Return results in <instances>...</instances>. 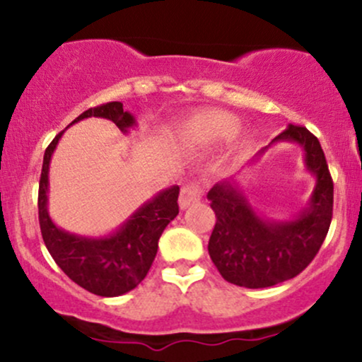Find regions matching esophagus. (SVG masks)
Listing matches in <instances>:
<instances>
[{
	"instance_id": "1",
	"label": "esophagus",
	"mask_w": 362,
	"mask_h": 362,
	"mask_svg": "<svg viewBox=\"0 0 362 362\" xmlns=\"http://www.w3.org/2000/svg\"><path fill=\"white\" fill-rule=\"evenodd\" d=\"M202 197V189L199 184H187L182 187L180 190V199H178V204L180 209H187V207L194 206L195 202L201 201Z\"/></svg>"
}]
</instances>
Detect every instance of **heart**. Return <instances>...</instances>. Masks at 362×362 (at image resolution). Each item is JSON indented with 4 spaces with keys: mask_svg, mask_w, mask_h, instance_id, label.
Returning <instances> with one entry per match:
<instances>
[{
    "mask_svg": "<svg viewBox=\"0 0 362 362\" xmlns=\"http://www.w3.org/2000/svg\"><path fill=\"white\" fill-rule=\"evenodd\" d=\"M240 129V119L221 110H211L190 120L187 136L202 144H216L230 139Z\"/></svg>",
    "mask_w": 362,
    "mask_h": 362,
    "instance_id": "b5f03b06",
    "label": "heart"
}]
</instances>
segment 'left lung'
Listing matches in <instances>:
<instances>
[{"label": "left lung", "instance_id": "8db88e82", "mask_svg": "<svg viewBox=\"0 0 362 362\" xmlns=\"http://www.w3.org/2000/svg\"><path fill=\"white\" fill-rule=\"evenodd\" d=\"M277 141L300 144L306 170L317 180L308 206L293 219L276 221L257 214L238 178L218 182L207 192L216 214L207 245L211 260L224 281L243 288H271L296 277L315 259L330 228L334 182L320 141L306 127L293 124L272 143Z\"/></svg>", "mask_w": 362, "mask_h": 362}]
</instances>
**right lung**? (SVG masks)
Here are the masks:
<instances>
[{
    "label": "right lung",
    "instance_id": "1",
    "mask_svg": "<svg viewBox=\"0 0 362 362\" xmlns=\"http://www.w3.org/2000/svg\"><path fill=\"white\" fill-rule=\"evenodd\" d=\"M88 117L109 119L122 132L136 126L134 115L120 102H109L78 115L69 126ZM44 153L39 182V223L49 253L69 279L83 289L103 298H114L134 289L146 277L158 252V240L178 214V185L161 190L149 199L119 230L105 236H81L61 230L47 211L49 165L61 136Z\"/></svg>",
    "mask_w": 362,
    "mask_h": 362
}]
</instances>
